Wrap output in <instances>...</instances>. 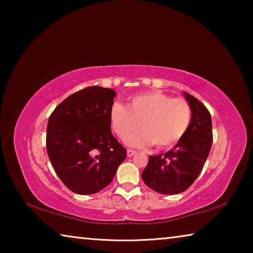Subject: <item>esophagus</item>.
<instances>
[{
  "label": "esophagus",
  "instance_id": "34e87169",
  "mask_svg": "<svg viewBox=\"0 0 253 253\" xmlns=\"http://www.w3.org/2000/svg\"><path fill=\"white\" fill-rule=\"evenodd\" d=\"M135 154H136V152H135V151H132V149H127V156H128V157L134 156Z\"/></svg>",
  "mask_w": 253,
  "mask_h": 253
}]
</instances>
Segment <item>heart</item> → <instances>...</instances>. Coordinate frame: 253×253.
<instances>
[{
	"label": "heart",
	"instance_id": "heart-1",
	"mask_svg": "<svg viewBox=\"0 0 253 253\" xmlns=\"http://www.w3.org/2000/svg\"><path fill=\"white\" fill-rule=\"evenodd\" d=\"M192 121V109L184 99H173L161 91L139 93L129 102H114L109 110V122L119 138L135 130L141 123L142 131L126 138L130 147H145L154 144L157 148H169L185 135Z\"/></svg>",
	"mask_w": 253,
	"mask_h": 253
}]
</instances>
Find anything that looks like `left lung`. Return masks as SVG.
Segmentation results:
<instances>
[{
    "mask_svg": "<svg viewBox=\"0 0 253 253\" xmlns=\"http://www.w3.org/2000/svg\"><path fill=\"white\" fill-rule=\"evenodd\" d=\"M192 121L183 138L164 154L149 156L142 173L146 185L157 193L173 195L190 187L202 170L212 146V119L202 102L184 91Z\"/></svg>",
    "mask_w": 253,
    "mask_h": 253,
    "instance_id": "8db88e82",
    "label": "left lung"
}]
</instances>
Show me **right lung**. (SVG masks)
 I'll list each match as a JSON object with an SVG mask.
<instances>
[{
    "instance_id": "right-lung-1",
    "label": "right lung",
    "mask_w": 253,
    "mask_h": 253,
    "mask_svg": "<svg viewBox=\"0 0 253 253\" xmlns=\"http://www.w3.org/2000/svg\"><path fill=\"white\" fill-rule=\"evenodd\" d=\"M115 96L113 89L88 87L66 98L49 117V160L62 183L77 194H95L108 186L127 156L110 129Z\"/></svg>"
}]
</instances>
